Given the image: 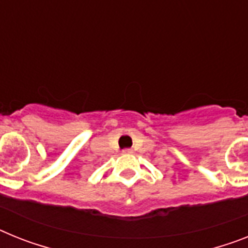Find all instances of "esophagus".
I'll return each mask as SVG.
<instances>
[{
    "label": "esophagus",
    "mask_w": 248,
    "mask_h": 248,
    "mask_svg": "<svg viewBox=\"0 0 248 248\" xmlns=\"http://www.w3.org/2000/svg\"><path fill=\"white\" fill-rule=\"evenodd\" d=\"M132 153H134V151H132L131 149H124V151H122V154H124V155H130V154H132Z\"/></svg>",
    "instance_id": "esophagus-1"
}]
</instances>
